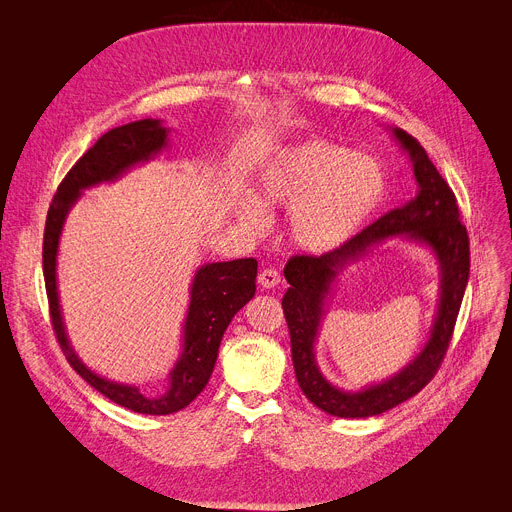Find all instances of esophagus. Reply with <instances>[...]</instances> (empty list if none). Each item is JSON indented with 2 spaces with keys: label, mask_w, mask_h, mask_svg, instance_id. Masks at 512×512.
I'll return each instance as SVG.
<instances>
[{
  "label": "esophagus",
  "mask_w": 512,
  "mask_h": 512,
  "mask_svg": "<svg viewBox=\"0 0 512 512\" xmlns=\"http://www.w3.org/2000/svg\"><path fill=\"white\" fill-rule=\"evenodd\" d=\"M257 282H259V286L263 288V290H271V288H275L277 284L282 282V277H280V273H277L275 269H263L261 273H259V277H257Z\"/></svg>",
  "instance_id": "34e87169"
}]
</instances>
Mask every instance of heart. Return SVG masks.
I'll use <instances>...</instances> for the list:
<instances>
[{"label": "heart", "instance_id": "b5f03b06", "mask_svg": "<svg viewBox=\"0 0 512 512\" xmlns=\"http://www.w3.org/2000/svg\"><path fill=\"white\" fill-rule=\"evenodd\" d=\"M386 194L380 163L347 147L310 138L277 153L259 173L257 197L241 204L243 222L259 232L265 208H290L292 241L306 253H331L351 241Z\"/></svg>", "mask_w": 512, "mask_h": 512}]
</instances>
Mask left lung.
<instances>
[{"instance_id":"1","label":"left lung","mask_w":512,"mask_h":512,"mask_svg":"<svg viewBox=\"0 0 512 512\" xmlns=\"http://www.w3.org/2000/svg\"><path fill=\"white\" fill-rule=\"evenodd\" d=\"M392 134L410 157L418 185L416 196L406 206L384 214L339 249L320 257L296 255L284 269L290 288L282 306L290 329L296 380L316 408L341 418L382 414L412 398L433 380L447 353L470 277V239L466 226L461 224L455 194L416 138L402 128H392ZM394 236L431 248L438 259L440 304L430 341L421 354L380 385L361 391L333 387L321 376L313 355L326 298L347 264L358 260L371 246Z\"/></svg>"}]
</instances>
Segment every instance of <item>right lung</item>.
I'll use <instances>...</instances> for the list:
<instances>
[{
    "label": "right lung",
    "instance_id": "add662e5",
    "mask_svg": "<svg viewBox=\"0 0 512 512\" xmlns=\"http://www.w3.org/2000/svg\"><path fill=\"white\" fill-rule=\"evenodd\" d=\"M167 134L169 128H165L161 120L145 118L112 128L98 138V143L71 167L61 181L49 208V216H46L42 243V273L51 306V320L67 361L89 386H94L112 402L134 412L157 416L185 408L206 388L226 327L232 316L255 296L257 261L249 257L206 263L196 271L190 288L188 316L183 322L181 355L169 371V386L165 394L153 398L136 386L118 384L98 376L77 357L65 331L59 302L57 255L65 220L83 190L106 181H116L132 167L155 159L167 147Z\"/></svg>",
    "mask_w": 512,
    "mask_h": 512
}]
</instances>
